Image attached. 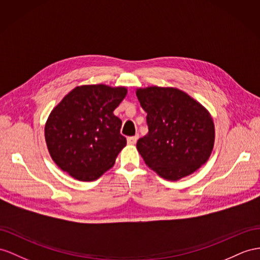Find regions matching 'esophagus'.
<instances>
[{"label": "esophagus", "mask_w": 260, "mask_h": 260, "mask_svg": "<svg viewBox=\"0 0 260 260\" xmlns=\"http://www.w3.org/2000/svg\"><path fill=\"white\" fill-rule=\"evenodd\" d=\"M138 139V135H135V136H132V137H128L127 138V144L129 145H134Z\"/></svg>", "instance_id": "esophagus-1"}]
</instances>
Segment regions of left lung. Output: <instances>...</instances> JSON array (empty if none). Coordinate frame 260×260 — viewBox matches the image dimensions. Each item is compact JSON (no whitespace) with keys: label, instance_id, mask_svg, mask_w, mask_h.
Masks as SVG:
<instances>
[{"label":"left lung","instance_id":"left-lung-1","mask_svg":"<svg viewBox=\"0 0 260 260\" xmlns=\"http://www.w3.org/2000/svg\"><path fill=\"white\" fill-rule=\"evenodd\" d=\"M136 95L147 113L149 128L136 147L151 170L166 180L177 181L209 160L215 127L205 106L172 86L137 88Z\"/></svg>","mask_w":260,"mask_h":260}]
</instances>
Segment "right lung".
Segmentation results:
<instances>
[{
	"label": "right lung",
	"mask_w": 260,
	"mask_h": 260,
	"mask_svg": "<svg viewBox=\"0 0 260 260\" xmlns=\"http://www.w3.org/2000/svg\"><path fill=\"white\" fill-rule=\"evenodd\" d=\"M126 94L125 86L79 85L52 109L45 141L59 168L77 180L93 181L114 166L126 138L113 112Z\"/></svg>",
	"instance_id": "add662e5"
}]
</instances>
